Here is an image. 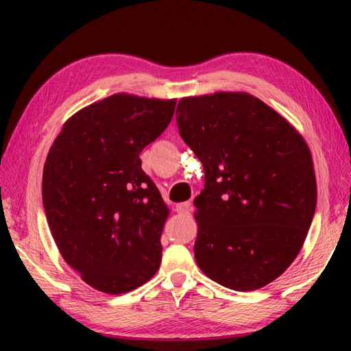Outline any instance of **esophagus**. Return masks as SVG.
Listing matches in <instances>:
<instances>
[{
	"mask_svg": "<svg viewBox=\"0 0 351 351\" xmlns=\"http://www.w3.org/2000/svg\"><path fill=\"white\" fill-rule=\"evenodd\" d=\"M176 182H184V180H178ZM186 182H187V181H186ZM189 198H190V195H187V198H186V199H189Z\"/></svg>",
	"mask_w": 351,
	"mask_h": 351,
	"instance_id": "esophagus-1",
	"label": "esophagus"
}]
</instances>
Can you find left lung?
<instances>
[{
	"mask_svg": "<svg viewBox=\"0 0 351 351\" xmlns=\"http://www.w3.org/2000/svg\"><path fill=\"white\" fill-rule=\"evenodd\" d=\"M171 100L114 94L63 125L43 169V206L64 261L102 293L147 283L169 217L139 154L169 127Z\"/></svg>",
	"mask_w": 351,
	"mask_h": 351,
	"instance_id": "8db88e82",
	"label": "left lung"
}]
</instances>
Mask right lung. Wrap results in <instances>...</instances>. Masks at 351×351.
<instances>
[{"label":"right lung","instance_id":"obj_1","mask_svg":"<svg viewBox=\"0 0 351 351\" xmlns=\"http://www.w3.org/2000/svg\"><path fill=\"white\" fill-rule=\"evenodd\" d=\"M176 123L206 173L195 201L199 269L235 291L276 280L299 254L316 210L306 142L246 93L182 99Z\"/></svg>","mask_w":351,"mask_h":351}]
</instances>
